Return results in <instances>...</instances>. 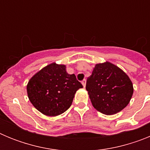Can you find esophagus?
<instances>
[{
    "mask_svg": "<svg viewBox=\"0 0 150 150\" xmlns=\"http://www.w3.org/2000/svg\"><path fill=\"white\" fill-rule=\"evenodd\" d=\"M82 84H83V87H86V79H83V81H82Z\"/></svg>",
    "mask_w": 150,
    "mask_h": 150,
    "instance_id": "obj_1",
    "label": "esophagus"
}]
</instances>
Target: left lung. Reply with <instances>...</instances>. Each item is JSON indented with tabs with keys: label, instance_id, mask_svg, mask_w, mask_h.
Segmentation results:
<instances>
[{
	"label": "left lung",
	"instance_id": "left-lung-1",
	"mask_svg": "<svg viewBox=\"0 0 150 150\" xmlns=\"http://www.w3.org/2000/svg\"><path fill=\"white\" fill-rule=\"evenodd\" d=\"M92 106L105 115H113L129 104L134 92L129 76L110 62L96 64L86 86Z\"/></svg>",
	"mask_w": 150,
	"mask_h": 150
}]
</instances>
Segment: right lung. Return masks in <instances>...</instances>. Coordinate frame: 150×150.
<instances>
[{
  "mask_svg": "<svg viewBox=\"0 0 150 150\" xmlns=\"http://www.w3.org/2000/svg\"><path fill=\"white\" fill-rule=\"evenodd\" d=\"M83 85L66 65L51 63L36 73L27 84L28 97L36 109L48 116L65 112L72 104L76 91Z\"/></svg>",
  "mask_w": 150,
  "mask_h": 150,
  "instance_id": "add662e5",
  "label": "right lung"
}]
</instances>
